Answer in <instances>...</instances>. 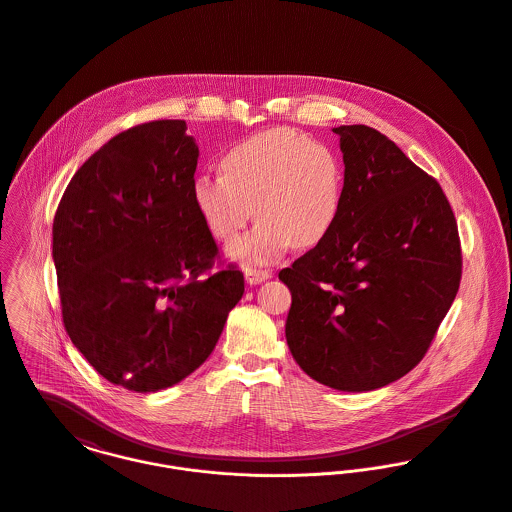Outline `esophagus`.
I'll return each instance as SVG.
<instances>
[{
    "label": "esophagus",
    "instance_id": "esophagus-1",
    "mask_svg": "<svg viewBox=\"0 0 512 512\" xmlns=\"http://www.w3.org/2000/svg\"><path fill=\"white\" fill-rule=\"evenodd\" d=\"M267 279H271V271H267V269H253V267L245 269L247 284H259L267 281Z\"/></svg>",
    "mask_w": 512,
    "mask_h": 512
}]
</instances>
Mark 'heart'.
<instances>
[{"label":"heart","mask_w":512,"mask_h":512,"mask_svg":"<svg viewBox=\"0 0 512 512\" xmlns=\"http://www.w3.org/2000/svg\"><path fill=\"white\" fill-rule=\"evenodd\" d=\"M224 174L194 180V206L208 231L231 243L253 214L255 229L229 247L241 265H269L290 247L312 249L336 226L343 204L338 153L302 133L273 129L233 145Z\"/></svg>","instance_id":"obj_1"}]
</instances>
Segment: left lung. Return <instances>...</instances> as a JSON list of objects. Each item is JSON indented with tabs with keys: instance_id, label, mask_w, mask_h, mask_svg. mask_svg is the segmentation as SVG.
<instances>
[{
	"instance_id": "obj_1",
	"label": "left lung",
	"mask_w": 512,
	"mask_h": 512,
	"mask_svg": "<svg viewBox=\"0 0 512 512\" xmlns=\"http://www.w3.org/2000/svg\"><path fill=\"white\" fill-rule=\"evenodd\" d=\"M343 204L332 233L279 273L286 343L314 381L375 391L412 371L461 281V243L436 178L367 125L334 127Z\"/></svg>"
}]
</instances>
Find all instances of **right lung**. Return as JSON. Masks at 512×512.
I'll return each instance as SVG.
<instances>
[{
	"mask_svg": "<svg viewBox=\"0 0 512 512\" xmlns=\"http://www.w3.org/2000/svg\"><path fill=\"white\" fill-rule=\"evenodd\" d=\"M198 145L186 121L121 131L68 182L53 224L66 334L110 383L167 389L214 351L243 273H212L220 249L192 198Z\"/></svg>",
	"mask_w": 512,
	"mask_h": 512,
	"instance_id": "1",
	"label": "right lung"
}]
</instances>
